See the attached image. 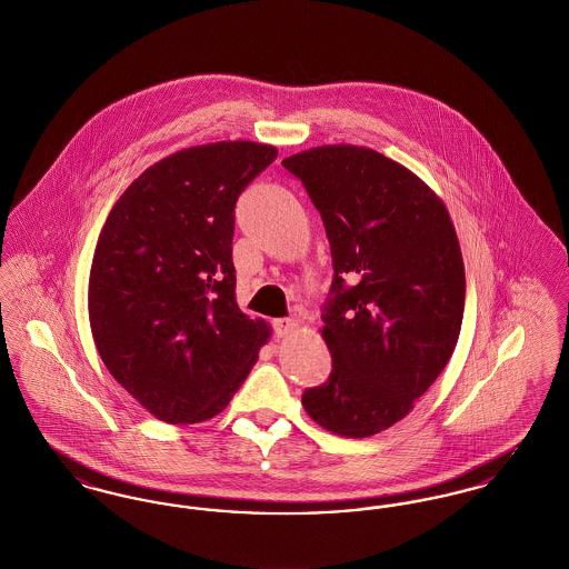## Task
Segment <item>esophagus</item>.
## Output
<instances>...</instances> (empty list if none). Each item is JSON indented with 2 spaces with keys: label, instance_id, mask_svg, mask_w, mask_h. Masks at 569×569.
Returning a JSON list of instances; mask_svg holds the SVG:
<instances>
[{
  "label": "esophagus",
  "instance_id": "1",
  "mask_svg": "<svg viewBox=\"0 0 569 569\" xmlns=\"http://www.w3.org/2000/svg\"><path fill=\"white\" fill-rule=\"evenodd\" d=\"M298 328V322L290 320V318H281V320H272V330L277 337H286L290 332H295Z\"/></svg>",
  "mask_w": 569,
  "mask_h": 569
}]
</instances>
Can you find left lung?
Here are the masks:
<instances>
[{
    "instance_id": "8db88e82",
    "label": "left lung",
    "mask_w": 569,
    "mask_h": 569,
    "mask_svg": "<svg viewBox=\"0 0 569 569\" xmlns=\"http://www.w3.org/2000/svg\"><path fill=\"white\" fill-rule=\"evenodd\" d=\"M281 163L322 216L335 271L322 309L332 371L302 407L326 431L371 437L406 418L457 348V230L433 191L373 149L326 144Z\"/></svg>"
}]
</instances>
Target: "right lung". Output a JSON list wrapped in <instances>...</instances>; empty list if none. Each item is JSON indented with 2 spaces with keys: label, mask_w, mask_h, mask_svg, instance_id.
I'll list each match as a JSON object with an SVG mask.
<instances>
[{
  "label": "right lung",
  "mask_w": 569,
  "mask_h": 569,
  "mask_svg": "<svg viewBox=\"0 0 569 569\" xmlns=\"http://www.w3.org/2000/svg\"><path fill=\"white\" fill-rule=\"evenodd\" d=\"M277 158L230 140L147 168L114 202L89 274V322L110 376L168 425L217 416L271 337L237 305L234 207Z\"/></svg>",
  "instance_id": "right-lung-1"
}]
</instances>
